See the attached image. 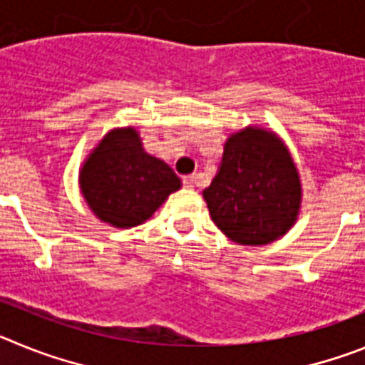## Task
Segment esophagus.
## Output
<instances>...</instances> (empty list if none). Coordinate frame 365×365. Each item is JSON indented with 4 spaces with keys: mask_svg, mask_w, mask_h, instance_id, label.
I'll list each match as a JSON object with an SVG mask.
<instances>
[{
    "mask_svg": "<svg viewBox=\"0 0 365 365\" xmlns=\"http://www.w3.org/2000/svg\"><path fill=\"white\" fill-rule=\"evenodd\" d=\"M182 185H185L186 188H193V185H195V175L182 177Z\"/></svg>",
    "mask_w": 365,
    "mask_h": 365,
    "instance_id": "1",
    "label": "esophagus"
}]
</instances>
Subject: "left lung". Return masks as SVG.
I'll use <instances>...</instances> for the list:
<instances>
[{"label":"left lung","instance_id":"left-lung-1","mask_svg":"<svg viewBox=\"0 0 365 365\" xmlns=\"http://www.w3.org/2000/svg\"><path fill=\"white\" fill-rule=\"evenodd\" d=\"M212 221L232 241L267 245L292 227L299 210V177L276 135H232L210 186L202 192Z\"/></svg>","mask_w":365,"mask_h":365}]
</instances>
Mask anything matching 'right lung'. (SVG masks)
Instances as JSON below:
<instances>
[{"mask_svg": "<svg viewBox=\"0 0 365 365\" xmlns=\"http://www.w3.org/2000/svg\"><path fill=\"white\" fill-rule=\"evenodd\" d=\"M87 205L102 221L128 228L151 217L180 179L172 168L143 150L137 131L115 130L104 137L80 173Z\"/></svg>", "mask_w": 365, "mask_h": 365, "instance_id": "obj_1", "label": "right lung"}]
</instances>
